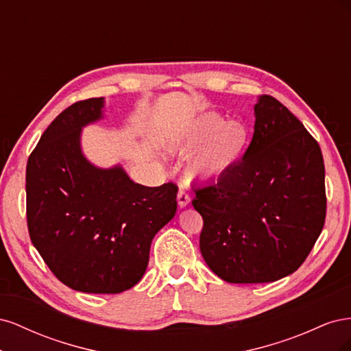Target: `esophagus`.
I'll use <instances>...</instances> for the list:
<instances>
[{"label":"esophagus","instance_id":"34e87169","mask_svg":"<svg viewBox=\"0 0 351 351\" xmlns=\"http://www.w3.org/2000/svg\"><path fill=\"white\" fill-rule=\"evenodd\" d=\"M177 202L180 208H186L190 204V195L186 189H180L177 193Z\"/></svg>","mask_w":351,"mask_h":351}]
</instances>
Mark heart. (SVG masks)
Here are the masks:
<instances>
[{"label":"heart","instance_id":"heart-1","mask_svg":"<svg viewBox=\"0 0 351 351\" xmlns=\"http://www.w3.org/2000/svg\"><path fill=\"white\" fill-rule=\"evenodd\" d=\"M250 142L247 127L239 121L227 123L224 117L209 112L202 115L192 127L174 141V147L183 154L197 149L189 165L196 178H218L239 164Z\"/></svg>","mask_w":351,"mask_h":351}]
</instances>
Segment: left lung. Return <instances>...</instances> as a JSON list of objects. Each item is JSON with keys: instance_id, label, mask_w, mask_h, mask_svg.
<instances>
[{"instance_id": "1", "label": "left lung", "mask_w": 351, "mask_h": 351, "mask_svg": "<svg viewBox=\"0 0 351 351\" xmlns=\"http://www.w3.org/2000/svg\"><path fill=\"white\" fill-rule=\"evenodd\" d=\"M243 159L217 182L193 187L204 218L200 252L227 282H272L302 267L326 217L319 143L271 95L254 105Z\"/></svg>"}]
</instances>
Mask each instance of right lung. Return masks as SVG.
Here are the masks:
<instances>
[{"instance_id": "obj_1", "label": "right lung", "mask_w": 351, "mask_h": 351, "mask_svg": "<svg viewBox=\"0 0 351 351\" xmlns=\"http://www.w3.org/2000/svg\"><path fill=\"white\" fill-rule=\"evenodd\" d=\"M101 108L102 98L74 102L40 136L26 167V217L32 243L62 284L117 294L143 277L152 239L176 215L178 187H146L120 167L84 159L80 129Z\"/></svg>"}]
</instances>
